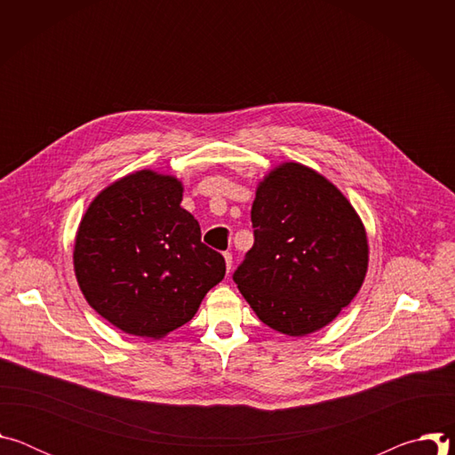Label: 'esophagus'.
<instances>
[{"instance_id": "1", "label": "esophagus", "mask_w": 455, "mask_h": 455, "mask_svg": "<svg viewBox=\"0 0 455 455\" xmlns=\"http://www.w3.org/2000/svg\"><path fill=\"white\" fill-rule=\"evenodd\" d=\"M223 257H225V265H227V270L230 272V268H232V253H230V251H225V253H223Z\"/></svg>"}]
</instances>
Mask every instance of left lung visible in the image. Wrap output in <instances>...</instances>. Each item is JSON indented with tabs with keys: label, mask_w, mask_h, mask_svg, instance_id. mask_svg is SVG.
<instances>
[{
	"label": "left lung",
	"mask_w": 455,
	"mask_h": 455,
	"mask_svg": "<svg viewBox=\"0 0 455 455\" xmlns=\"http://www.w3.org/2000/svg\"><path fill=\"white\" fill-rule=\"evenodd\" d=\"M253 246L234 283L272 330L304 337L330 323L358 293L369 261L365 228L344 194L290 162L257 187Z\"/></svg>",
	"instance_id": "8db88e82"
}]
</instances>
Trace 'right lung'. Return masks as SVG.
I'll list each match as a JSON object with an SVG mask.
<instances>
[{
	"mask_svg": "<svg viewBox=\"0 0 455 455\" xmlns=\"http://www.w3.org/2000/svg\"><path fill=\"white\" fill-rule=\"evenodd\" d=\"M181 196L174 176L144 169L106 187L79 225L74 267L81 291L124 333L165 337L225 277L223 255L202 243Z\"/></svg>",
	"mask_w": 455,
	"mask_h": 455,
	"instance_id": "add662e5",
	"label": "right lung"
}]
</instances>
